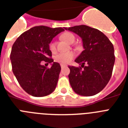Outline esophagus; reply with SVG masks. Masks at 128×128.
<instances>
[{
  "label": "esophagus",
  "mask_w": 128,
  "mask_h": 128,
  "mask_svg": "<svg viewBox=\"0 0 128 128\" xmlns=\"http://www.w3.org/2000/svg\"><path fill=\"white\" fill-rule=\"evenodd\" d=\"M60 66H61V68H64V67H65V65H64V64H61V65H60Z\"/></svg>",
  "instance_id": "1"
}]
</instances>
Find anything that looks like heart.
I'll return each instance as SVG.
<instances>
[{
  "mask_svg": "<svg viewBox=\"0 0 128 128\" xmlns=\"http://www.w3.org/2000/svg\"><path fill=\"white\" fill-rule=\"evenodd\" d=\"M62 37L66 42H68L70 44H72L75 42L76 37L72 33L66 32L62 35ZM56 42L54 41H52L49 44V49L52 52H54L56 51ZM74 57V54L72 52H64V53H60L58 54L55 58L56 62L61 63V64H68L72 60Z\"/></svg>",
  "mask_w": 128,
  "mask_h": 128,
  "instance_id": "b5f03b06",
  "label": "heart"
}]
</instances>
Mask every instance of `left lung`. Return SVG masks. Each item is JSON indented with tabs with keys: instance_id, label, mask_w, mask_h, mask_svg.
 I'll return each instance as SVG.
<instances>
[{
	"instance_id": "obj_1",
	"label": "left lung",
	"mask_w": 128,
	"mask_h": 128,
	"mask_svg": "<svg viewBox=\"0 0 128 128\" xmlns=\"http://www.w3.org/2000/svg\"><path fill=\"white\" fill-rule=\"evenodd\" d=\"M64 29L78 35L84 49L75 60L84 69L68 66L71 87L78 95H96L105 88L111 78L115 62L113 44L101 31L86 25Z\"/></svg>"
}]
</instances>
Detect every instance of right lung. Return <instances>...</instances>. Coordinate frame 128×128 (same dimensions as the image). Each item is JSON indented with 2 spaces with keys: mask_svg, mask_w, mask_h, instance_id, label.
<instances>
[{
  "mask_svg": "<svg viewBox=\"0 0 128 128\" xmlns=\"http://www.w3.org/2000/svg\"><path fill=\"white\" fill-rule=\"evenodd\" d=\"M64 31L38 26L22 33L12 47L10 60L12 72L26 92L34 97L46 96L53 92L58 83L61 67L54 62L49 44L53 38ZM52 62L47 68L41 62Z\"/></svg>",
  "mask_w": 128,
  "mask_h": 128,
  "instance_id": "1",
  "label": "right lung"
}]
</instances>
